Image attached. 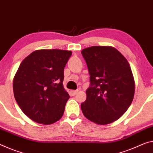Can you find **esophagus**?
<instances>
[{"mask_svg":"<svg viewBox=\"0 0 153 153\" xmlns=\"http://www.w3.org/2000/svg\"><path fill=\"white\" fill-rule=\"evenodd\" d=\"M78 91H79V90H72L71 92H72V94L74 96V95H76L77 93H78Z\"/></svg>","mask_w":153,"mask_h":153,"instance_id":"obj_1","label":"esophagus"}]
</instances>
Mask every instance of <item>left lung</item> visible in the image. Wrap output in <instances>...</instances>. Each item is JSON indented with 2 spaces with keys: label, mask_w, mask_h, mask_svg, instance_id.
Masks as SVG:
<instances>
[{
  "label": "left lung",
  "mask_w": 153,
  "mask_h": 153,
  "mask_svg": "<svg viewBox=\"0 0 153 153\" xmlns=\"http://www.w3.org/2000/svg\"><path fill=\"white\" fill-rule=\"evenodd\" d=\"M81 53L90 75L82 112L96 124L111 123L126 111L133 99L135 81L130 65L111 46H91Z\"/></svg>",
  "instance_id": "1"
}]
</instances>
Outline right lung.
<instances>
[{
  "instance_id": "right-lung-1",
  "label": "right lung",
  "mask_w": 153,
  "mask_h": 153,
  "mask_svg": "<svg viewBox=\"0 0 153 153\" xmlns=\"http://www.w3.org/2000/svg\"><path fill=\"white\" fill-rule=\"evenodd\" d=\"M70 51L37 50L21 62L13 81L14 97L33 121L51 124L62 117L68 93L63 85Z\"/></svg>"
}]
</instances>
